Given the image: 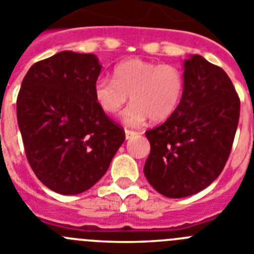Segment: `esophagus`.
<instances>
[{
	"label": "esophagus",
	"instance_id": "1",
	"mask_svg": "<svg viewBox=\"0 0 254 254\" xmlns=\"http://www.w3.org/2000/svg\"><path fill=\"white\" fill-rule=\"evenodd\" d=\"M136 134H138V132H136V131H132V130L125 129V138H127V139L132 138V136H135Z\"/></svg>",
	"mask_w": 254,
	"mask_h": 254
}]
</instances>
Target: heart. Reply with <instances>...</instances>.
Segmentation results:
<instances>
[{
  "mask_svg": "<svg viewBox=\"0 0 254 254\" xmlns=\"http://www.w3.org/2000/svg\"><path fill=\"white\" fill-rule=\"evenodd\" d=\"M185 76L173 64H159L139 58L119 63L113 70V79L100 77L93 86L96 104L105 114L114 115L129 100L132 104L123 114L127 125L163 122L170 118L181 101Z\"/></svg>",
  "mask_w": 254,
  "mask_h": 254,
  "instance_id": "obj_1",
  "label": "heart"
}]
</instances>
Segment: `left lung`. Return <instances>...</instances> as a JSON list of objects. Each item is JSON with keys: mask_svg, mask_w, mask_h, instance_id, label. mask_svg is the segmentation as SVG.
<instances>
[{"mask_svg": "<svg viewBox=\"0 0 254 254\" xmlns=\"http://www.w3.org/2000/svg\"><path fill=\"white\" fill-rule=\"evenodd\" d=\"M185 90L175 113L147 130L144 175L159 193L181 198L214 182L225 167L241 101L228 74L201 56L185 61Z\"/></svg>", "mask_w": 254, "mask_h": 254, "instance_id": "1", "label": "left lung"}]
</instances>
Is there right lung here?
I'll return each mask as SVG.
<instances>
[{
	"instance_id": "add662e5",
	"label": "right lung",
	"mask_w": 254,
	"mask_h": 254,
	"mask_svg": "<svg viewBox=\"0 0 254 254\" xmlns=\"http://www.w3.org/2000/svg\"><path fill=\"white\" fill-rule=\"evenodd\" d=\"M100 72L96 56L65 50L36 62L22 79L16 113L27 162L58 193L91 189L125 140L95 101Z\"/></svg>"
}]
</instances>
